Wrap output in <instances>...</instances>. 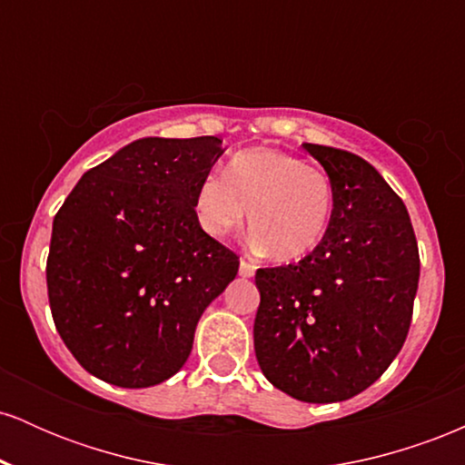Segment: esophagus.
Wrapping results in <instances>:
<instances>
[{
	"instance_id": "obj_1",
	"label": "esophagus",
	"mask_w": 465,
	"mask_h": 465,
	"mask_svg": "<svg viewBox=\"0 0 465 465\" xmlns=\"http://www.w3.org/2000/svg\"><path fill=\"white\" fill-rule=\"evenodd\" d=\"M240 277H253L255 275V266L249 262V260H240V269H238Z\"/></svg>"
}]
</instances>
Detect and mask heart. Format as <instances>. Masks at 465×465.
Here are the masks:
<instances>
[{
    "label": "heart",
    "mask_w": 465,
    "mask_h": 465,
    "mask_svg": "<svg viewBox=\"0 0 465 465\" xmlns=\"http://www.w3.org/2000/svg\"><path fill=\"white\" fill-rule=\"evenodd\" d=\"M334 190L325 170L280 148H244L225 165L223 177L199 183L194 212L203 232L225 238L242 225L249 207L253 242L288 262L322 242L332 218Z\"/></svg>",
    "instance_id": "obj_1"
}]
</instances>
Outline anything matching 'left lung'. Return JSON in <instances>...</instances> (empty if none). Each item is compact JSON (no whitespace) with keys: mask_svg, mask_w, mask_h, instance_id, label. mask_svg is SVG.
<instances>
[{"mask_svg":"<svg viewBox=\"0 0 465 465\" xmlns=\"http://www.w3.org/2000/svg\"><path fill=\"white\" fill-rule=\"evenodd\" d=\"M332 181L319 247L297 264L258 269L253 348L273 387L328 404L365 391L407 339L420 253L407 207L359 154L303 143Z\"/></svg>","mask_w":465,"mask_h":465,"instance_id":"obj_1","label":"left lung"}]
</instances>
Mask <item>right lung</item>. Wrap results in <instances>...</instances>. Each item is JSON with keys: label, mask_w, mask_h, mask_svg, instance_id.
Masks as SVG:
<instances>
[{"label": "right lung", "mask_w": 465, "mask_h": 465, "mask_svg": "<svg viewBox=\"0 0 465 465\" xmlns=\"http://www.w3.org/2000/svg\"><path fill=\"white\" fill-rule=\"evenodd\" d=\"M218 137H143L80 177L52 225L47 297L63 343L100 381L153 387L188 361L205 308L238 273L207 236L199 183Z\"/></svg>", "instance_id": "right-lung-1"}]
</instances>
